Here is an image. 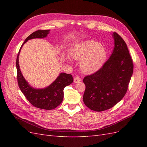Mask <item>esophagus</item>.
<instances>
[{
  "mask_svg": "<svg viewBox=\"0 0 147 147\" xmlns=\"http://www.w3.org/2000/svg\"><path fill=\"white\" fill-rule=\"evenodd\" d=\"M80 81H81V78H80V77H75V78H74V83H78V82H80Z\"/></svg>",
  "mask_w": 147,
  "mask_h": 147,
  "instance_id": "obj_1",
  "label": "esophagus"
}]
</instances>
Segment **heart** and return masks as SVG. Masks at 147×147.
Masks as SVG:
<instances>
[{
	"instance_id": "1",
	"label": "heart",
	"mask_w": 147,
	"mask_h": 147,
	"mask_svg": "<svg viewBox=\"0 0 147 147\" xmlns=\"http://www.w3.org/2000/svg\"><path fill=\"white\" fill-rule=\"evenodd\" d=\"M71 56L75 60L81 61V68L86 73L93 72L103 65L107 57L105 48L96 41L89 40L74 48Z\"/></svg>"
}]
</instances>
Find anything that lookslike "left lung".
Wrapping results in <instances>:
<instances>
[{"label":"left lung","instance_id":"1","mask_svg":"<svg viewBox=\"0 0 147 147\" xmlns=\"http://www.w3.org/2000/svg\"><path fill=\"white\" fill-rule=\"evenodd\" d=\"M115 47L109 59L95 73L83 80L85 84L83 100L89 109L102 112L111 109L127 92L134 69L126 43L113 32Z\"/></svg>","mask_w":147,"mask_h":147}]
</instances>
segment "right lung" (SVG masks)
Returning <instances> with one entry per match:
<instances>
[{
    "instance_id": "obj_1",
    "label": "right lung",
    "mask_w": 147,
    "mask_h": 147,
    "mask_svg": "<svg viewBox=\"0 0 147 147\" xmlns=\"http://www.w3.org/2000/svg\"><path fill=\"white\" fill-rule=\"evenodd\" d=\"M50 30H38L29 35L20 49L16 63L18 83L21 92L33 106L45 110H53L61 104L64 97V89L73 82L72 76L70 74L61 73L55 81L48 87L43 89L34 88L29 85L21 74L18 57L21 49L26 42L32 38H45Z\"/></svg>"
}]
</instances>
